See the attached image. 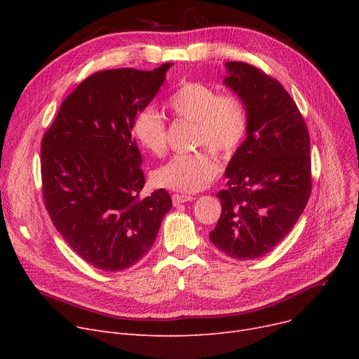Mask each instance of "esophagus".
<instances>
[{
    "label": "esophagus",
    "instance_id": "esophagus-1",
    "mask_svg": "<svg viewBox=\"0 0 359 359\" xmlns=\"http://www.w3.org/2000/svg\"><path fill=\"white\" fill-rule=\"evenodd\" d=\"M195 198L192 195H182V194H175L172 196V201L175 205H179V203H184V202H189V201H194Z\"/></svg>",
    "mask_w": 359,
    "mask_h": 359
}]
</instances>
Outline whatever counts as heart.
<instances>
[{"instance_id":"heart-1","label":"heart","mask_w":359,"mask_h":359,"mask_svg":"<svg viewBox=\"0 0 359 359\" xmlns=\"http://www.w3.org/2000/svg\"><path fill=\"white\" fill-rule=\"evenodd\" d=\"M167 107L177 121L195 123L194 145L205 148L175 156L156 170L154 183L184 194L201 191L217 177L221 168L212 150L230 157L246 137L248 109L236 94H221L215 87L201 81L182 83L167 100ZM132 134L149 154L160 157L165 153V121L153 106L137 111Z\"/></svg>"}]
</instances>
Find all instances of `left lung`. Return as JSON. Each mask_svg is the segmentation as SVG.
Wrapping results in <instances>:
<instances>
[{"mask_svg": "<svg viewBox=\"0 0 359 359\" xmlns=\"http://www.w3.org/2000/svg\"><path fill=\"white\" fill-rule=\"evenodd\" d=\"M229 86L248 109V137L230 160L222 211L210 233L237 260L269 253L303 214L311 194L310 135L282 84L246 62H227Z\"/></svg>", "mask_w": 359, "mask_h": 359, "instance_id": "obj_1", "label": "left lung"}]
</instances>
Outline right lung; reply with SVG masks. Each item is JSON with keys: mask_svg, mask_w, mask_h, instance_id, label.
Instances as JSON below:
<instances>
[{"mask_svg": "<svg viewBox=\"0 0 359 359\" xmlns=\"http://www.w3.org/2000/svg\"><path fill=\"white\" fill-rule=\"evenodd\" d=\"M91 74L62 102L41 149L42 195L55 229L88 265L128 269L153 248L172 198H141L142 157L132 137L137 111L172 67Z\"/></svg>", "mask_w": 359, "mask_h": 359, "instance_id": "obj_1", "label": "right lung"}]
</instances>
